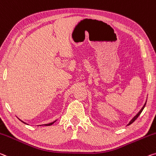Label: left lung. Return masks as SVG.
Masks as SVG:
<instances>
[{
	"label": "left lung",
	"instance_id": "obj_1",
	"mask_svg": "<svg viewBox=\"0 0 156 156\" xmlns=\"http://www.w3.org/2000/svg\"><path fill=\"white\" fill-rule=\"evenodd\" d=\"M146 103H147V101H146V102H145V103H144V105H143V107L142 108V109H141L140 111H139V112H138L137 114V115H136L135 116V117H133V119H132L131 120H130V122H129V123H128V124H127V126H129V125H130V124H131V123H133V122H135V119H137L138 117H139V116H140V114L141 113H142V110H144V107H145V105H146Z\"/></svg>",
	"mask_w": 156,
	"mask_h": 156
}]
</instances>
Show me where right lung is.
Returning <instances> with one entry per match:
<instances>
[{"label":"right lung","instance_id":"obj_1","mask_svg":"<svg viewBox=\"0 0 156 156\" xmlns=\"http://www.w3.org/2000/svg\"><path fill=\"white\" fill-rule=\"evenodd\" d=\"M18 119H19V118H18ZM19 119V120H20V121H21V122H23V123H26V124H28V123H26V122H23V121H22V120H21V119ZM56 121H57V120H55V121H54V122H51V123H46V124H42V125H39V126H43V125H44V126H51L52 124H53V123H55V122H56Z\"/></svg>","mask_w":156,"mask_h":156}]
</instances>
